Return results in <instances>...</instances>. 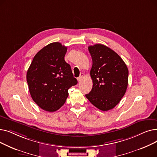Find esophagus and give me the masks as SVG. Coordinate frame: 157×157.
<instances>
[{
    "label": "esophagus",
    "instance_id": "obj_1",
    "mask_svg": "<svg viewBox=\"0 0 157 157\" xmlns=\"http://www.w3.org/2000/svg\"><path fill=\"white\" fill-rule=\"evenodd\" d=\"M83 77H84V74L83 73H81L80 74V76L78 78V81H81L82 79H83Z\"/></svg>",
    "mask_w": 157,
    "mask_h": 157
}]
</instances>
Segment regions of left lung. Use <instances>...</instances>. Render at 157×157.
Here are the masks:
<instances>
[{"label":"left lung","mask_w":157,"mask_h":157,"mask_svg":"<svg viewBox=\"0 0 157 157\" xmlns=\"http://www.w3.org/2000/svg\"><path fill=\"white\" fill-rule=\"evenodd\" d=\"M88 50L93 62L90 70L93 87L85 96L97 108L110 110L126 92L128 68L121 58L108 46L97 44L90 46Z\"/></svg>","instance_id":"1"}]
</instances>
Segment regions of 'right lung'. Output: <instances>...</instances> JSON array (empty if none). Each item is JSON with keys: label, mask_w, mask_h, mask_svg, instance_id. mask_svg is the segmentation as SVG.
<instances>
[{"label": "right lung", "mask_w": 157, "mask_h": 157, "mask_svg": "<svg viewBox=\"0 0 157 157\" xmlns=\"http://www.w3.org/2000/svg\"><path fill=\"white\" fill-rule=\"evenodd\" d=\"M67 47L55 42L35 55L27 72L30 95L46 111L59 109L69 95L68 90L78 83L71 66L64 60Z\"/></svg>", "instance_id": "obj_1"}]
</instances>
